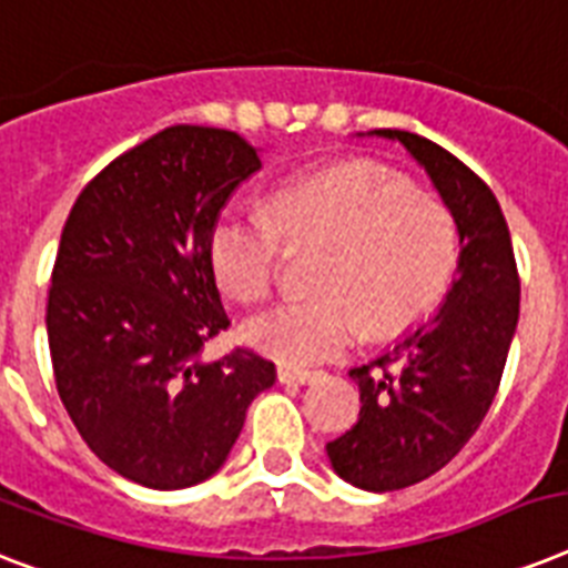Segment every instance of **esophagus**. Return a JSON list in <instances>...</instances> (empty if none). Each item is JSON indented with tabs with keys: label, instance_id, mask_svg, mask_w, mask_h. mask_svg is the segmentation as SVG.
I'll return each instance as SVG.
<instances>
[{
	"label": "esophagus",
	"instance_id": "obj_1",
	"mask_svg": "<svg viewBox=\"0 0 568 568\" xmlns=\"http://www.w3.org/2000/svg\"><path fill=\"white\" fill-rule=\"evenodd\" d=\"M276 379H280V385H308V382L317 379V373L297 371V367H280Z\"/></svg>",
	"mask_w": 568,
	"mask_h": 568
}]
</instances>
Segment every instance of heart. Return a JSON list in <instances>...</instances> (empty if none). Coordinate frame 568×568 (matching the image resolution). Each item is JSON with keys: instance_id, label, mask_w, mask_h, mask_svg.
<instances>
[{"instance_id": "obj_1", "label": "heart", "mask_w": 568, "mask_h": 568, "mask_svg": "<svg viewBox=\"0 0 568 568\" xmlns=\"http://www.w3.org/2000/svg\"><path fill=\"white\" fill-rule=\"evenodd\" d=\"M329 244L315 300H288L251 317L244 344L280 364L344 356L362 329L388 338L440 303L460 260L452 210L412 180L344 163L276 189L271 212L227 206L210 236L215 283L239 306L274 292L285 253Z\"/></svg>"}]
</instances>
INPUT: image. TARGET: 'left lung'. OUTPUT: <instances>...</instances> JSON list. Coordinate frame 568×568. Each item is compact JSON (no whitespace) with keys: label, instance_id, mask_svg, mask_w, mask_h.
<instances>
[{"label":"left lung","instance_id":"8db88e82","mask_svg":"<svg viewBox=\"0 0 568 568\" xmlns=\"http://www.w3.org/2000/svg\"><path fill=\"white\" fill-rule=\"evenodd\" d=\"M376 133L412 151L460 227L458 276L444 308L390 353L349 371L362 390L358 423L326 444L344 481L388 493L444 469L490 412L519 321V271L499 201L469 165L417 133Z\"/></svg>","mask_w":568,"mask_h":568}]
</instances>
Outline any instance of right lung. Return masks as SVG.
<instances>
[{
    "mask_svg": "<svg viewBox=\"0 0 568 568\" xmlns=\"http://www.w3.org/2000/svg\"><path fill=\"white\" fill-rule=\"evenodd\" d=\"M260 165L239 133L174 124L104 165L60 233L45 303L60 403L95 458L151 490L210 478L276 379L244 347L197 362L230 326L212 227Z\"/></svg>",
    "mask_w": 568,
    "mask_h": 568,
    "instance_id": "right-lung-1",
    "label": "right lung"
}]
</instances>
